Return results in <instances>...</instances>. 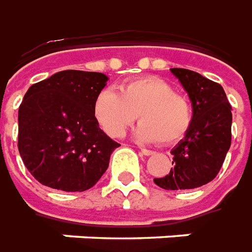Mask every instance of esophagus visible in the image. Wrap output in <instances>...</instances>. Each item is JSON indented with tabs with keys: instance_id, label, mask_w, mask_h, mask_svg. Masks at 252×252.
<instances>
[{
	"instance_id": "obj_1",
	"label": "esophagus",
	"mask_w": 252,
	"mask_h": 252,
	"mask_svg": "<svg viewBox=\"0 0 252 252\" xmlns=\"http://www.w3.org/2000/svg\"><path fill=\"white\" fill-rule=\"evenodd\" d=\"M141 153H142V155H145V156H151V155H153L155 152L149 151V149H145V148H141Z\"/></svg>"
}]
</instances>
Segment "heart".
<instances>
[{
    "label": "heart",
    "mask_w": 252,
    "mask_h": 252,
    "mask_svg": "<svg viewBox=\"0 0 252 252\" xmlns=\"http://www.w3.org/2000/svg\"><path fill=\"white\" fill-rule=\"evenodd\" d=\"M94 117L103 131L119 138L134 121H142L135 137L145 142L172 145L180 141L192 123V107L165 80L155 76L130 80L114 89L100 91L94 101Z\"/></svg>",
    "instance_id": "obj_1"
}]
</instances>
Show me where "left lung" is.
Returning a JSON list of instances; mask_svg holds the SVG:
<instances>
[{
	"label": "left lung",
	"instance_id": "obj_1",
	"mask_svg": "<svg viewBox=\"0 0 252 252\" xmlns=\"http://www.w3.org/2000/svg\"><path fill=\"white\" fill-rule=\"evenodd\" d=\"M171 72L186 89L192 104V123L171 151L174 168L155 183L164 190H190L215 179L231 146L232 107L220 84L189 69Z\"/></svg>",
	"mask_w": 252,
	"mask_h": 252
}]
</instances>
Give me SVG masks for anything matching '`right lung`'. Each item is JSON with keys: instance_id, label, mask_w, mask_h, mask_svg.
<instances>
[{"instance_id": "1", "label": "right lung", "mask_w": 252, "mask_h": 252, "mask_svg": "<svg viewBox=\"0 0 252 252\" xmlns=\"http://www.w3.org/2000/svg\"><path fill=\"white\" fill-rule=\"evenodd\" d=\"M103 73L62 70L33 84L19 107V152L44 186L85 191L106 172L119 146L99 127L94 101L106 87Z\"/></svg>"}]
</instances>
